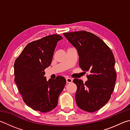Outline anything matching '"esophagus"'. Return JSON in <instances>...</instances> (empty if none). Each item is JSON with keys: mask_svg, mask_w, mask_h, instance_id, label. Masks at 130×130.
Masks as SVG:
<instances>
[{"mask_svg": "<svg viewBox=\"0 0 130 130\" xmlns=\"http://www.w3.org/2000/svg\"><path fill=\"white\" fill-rule=\"evenodd\" d=\"M66 81H67V83H72L73 80L70 78H66Z\"/></svg>", "mask_w": 130, "mask_h": 130, "instance_id": "1", "label": "esophagus"}]
</instances>
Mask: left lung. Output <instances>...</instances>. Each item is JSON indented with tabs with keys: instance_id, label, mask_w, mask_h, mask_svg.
I'll return each mask as SVG.
<instances>
[{
	"instance_id": "1",
	"label": "left lung",
	"mask_w": 130,
	"mask_h": 130,
	"mask_svg": "<svg viewBox=\"0 0 130 130\" xmlns=\"http://www.w3.org/2000/svg\"><path fill=\"white\" fill-rule=\"evenodd\" d=\"M74 46L79 56V66L89 72L88 81L75 78L77 89V105L86 111H96L108 102L115 88L117 73L112 51L100 37L90 32L81 31L63 33Z\"/></svg>"
}]
</instances>
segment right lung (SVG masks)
<instances>
[{
	"label": "right lung",
	"mask_w": 130,
	"mask_h": 130,
	"mask_svg": "<svg viewBox=\"0 0 130 130\" xmlns=\"http://www.w3.org/2000/svg\"><path fill=\"white\" fill-rule=\"evenodd\" d=\"M58 35L45 36L27 44L14 63L15 82L23 100L33 110L46 112L57 105L66 84L64 77L46 81L44 70L51 65Z\"/></svg>",
	"instance_id": "right-lung-1"
}]
</instances>
